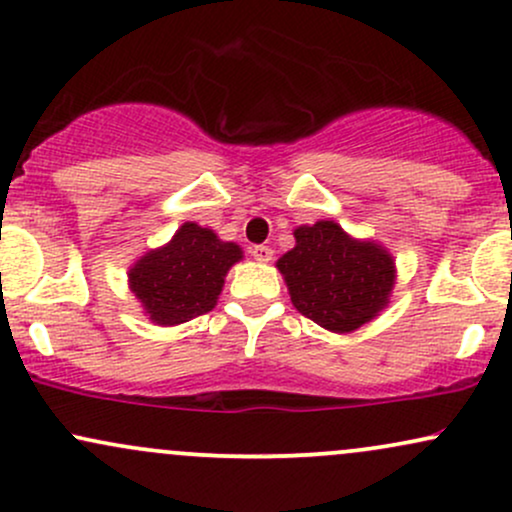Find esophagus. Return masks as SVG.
Returning a JSON list of instances; mask_svg holds the SVG:
<instances>
[{"mask_svg":"<svg viewBox=\"0 0 512 512\" xmlns=\"http://www.w3.org/2000/svg\"><path fill=\"white\" fill-rule=\"evenodd\" d=\"M272 255L274 250L269 248V245H255V248H252V257H255L257 262H269L272 260Z\"/></svg>","mask_w":512,"mask_h":512,"instance_id":"34e87169","label":"esophagus"}]
</instances>
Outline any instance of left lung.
Listing matches in <instances>:
<instances>
[{"instance_id": "1", "label": "left lung", "mask_w": 512, "mask_h": 512, "mask_svg": "<svg viewBox=\"0 0 512 512\" xmlns=\"http://www.w3.org/2000/svg\"><path fill=\"white\" fill-rule=\"evenodd\" d=\"M293 238L296 245L276 260V269L298 313L346 334L387 308L397 267L385 245L351 238L339 223L325 219L298 226Z\"/></svg>"}]
</instances>
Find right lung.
Returning <instances> with one entry per match:
<instances>
[{"mask_svg": "<svg viewBox=\"0 0 512 512\" xmlns=\"http://www.w3.org/2000/svg\"><path fill=\"white\" fill-rule=\"evenodd\" d=\"M240 260V245L221 240L195 221H185L166 245L144 252L129 267V291L154 325H182L214 310L228 269Z\"/></svg>", "mask_w": 512, "mask_h": 512, "instance_id": "obj_1", "label": "right lung"}]
</instances>
